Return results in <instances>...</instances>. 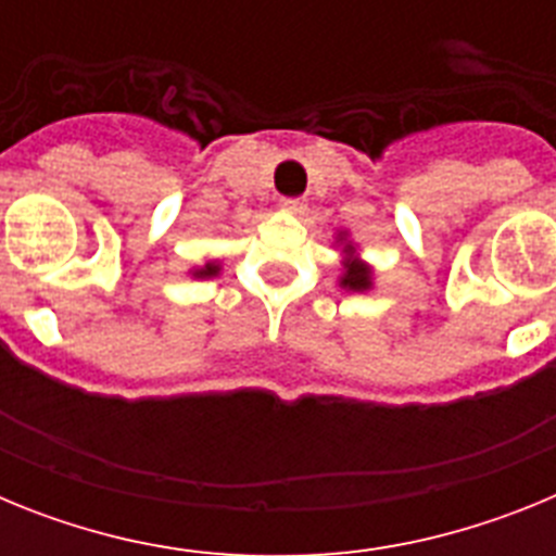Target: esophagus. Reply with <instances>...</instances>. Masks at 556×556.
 Listing matches in <instances>:
<instances>
[{
	"mask_svg": "<svg viewBox=\"0 0 556 556\" xmlns=\"http://www.w3.org/2000/svg\"><path fill=\"white\" fill-rule=\"evenodd\" d=\"M281 211H287V214H303L306 203L303 200H281Z\"/></svg>",
	"mask_w": 556,
	"mask_h": 556,
	"instance_id": "1",
	"label": "esophagus"
}]
</instances>
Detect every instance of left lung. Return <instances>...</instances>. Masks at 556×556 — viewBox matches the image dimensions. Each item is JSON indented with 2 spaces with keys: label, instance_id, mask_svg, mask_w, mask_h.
<instances>
[{
  "label": "left lung",
  "instance_id": "1",
  "mask_svg": "<svg viewBox=\"0 0 556 556\" xmlns=\"http://www.w3.org/2000/svg\"><path fill=\"white\" fill-rule=\"evenodd\" d=\"M333 248L342 255L337 275L339 287L345 289V292H370V289L376 287V269L358 255V244H353L348 230H337V236H333Z\"/></svg>",
  "mask_w": 556,
  "mask_h": 556
}]
</instances>
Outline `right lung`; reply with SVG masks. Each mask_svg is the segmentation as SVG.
Masks as SVG:
<instances>
[{
  "instance_id": "add662e5",
  "label": "right lung",
  "mask_w": 556,
  "mask_h": 556,
  "mask_svg": "<svg viewBox=\"0 0 556 556\" xmlns=\"http://www.w3.org/2000/svg\"><path fill=\"white\" fill-rule=\"evenodd\" d=\"M219 273H223V264H219L217 258H211V262H205V264H200V267L189 269L191 278H198V281H205V278H217Z\"/></svg>"
}]
</instances>
